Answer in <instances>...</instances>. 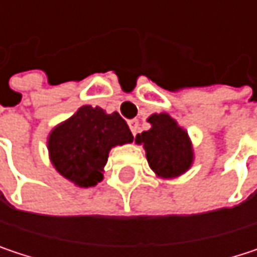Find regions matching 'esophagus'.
I'll use <instances>...</instances> for the list:
<instances>
[{"mask_svg": "<svg viewBox=\"0 0 257 257\" xmlns=\"http://www.w3.org/2000/svg\"><path fill=\"white\" fill-rule=\"evenodd\" d=\"M128 125H129V129H131V132H132V135H137V132H138V129H140V122H138V119H132V120H129Z\"/></svg>", "mask_w": 257, "mask_h": 257, "instance_id": "1", "label": "esophagus"}]
</instances>
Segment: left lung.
<instances>
[{"mask_svg": "<svg viewBox=\"0 0 257 257\" xmlns=\"http://www.w3.org/2000/svg\"><path fill=\"white\" fill-rule=\"evenodd\" d=\"M149 131L137 134L135 143L143 144L149 167L158 179H177L187 173L195 161L192 140L187 131L168 113L147 117Z\"/></svg>", "mask_w": 257, "mask_h": 257, "instance_id": "1", "label": "left lung"}]
</instances>
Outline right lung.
Wrapping results in <instances>:
<instances>
[{
  "label": "right lung",
  "mask_w": 257,
  "mask_h": 257,
  "mask_svg": "<svg viewBox=\"0 0 257 257\" xmlns=\"http://www.w3.org/2000/svg\"><path fill=\"white\" fill-rule=\"evenodd\" d=\"M134 137L119 113L81 105L49 132L47 150L55 170L77 187H92L104 179L108 153Z\"/></svg>",
  "instance_id": "obj_1"
}]
</instances>
